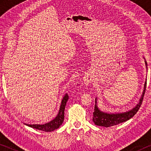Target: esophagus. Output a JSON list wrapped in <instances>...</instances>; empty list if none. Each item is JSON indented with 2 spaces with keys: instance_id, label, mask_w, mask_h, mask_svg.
I'll list each match as a JSON object with an SVG mask.
<instances>
[{
  "instance_id": "obj_1",
  "label": "esophagus",
  "mask_w": 151,
  "mask_h": 151,
  "mask_svg": "<svg viewBox=\"0 0 151 151\" xmlns=\"http://www.w3.org/2000/svg\"><path fill=\"white\" fill-rule=\"evenodd\" d=\"M94 79L91 77V76H86V77L85 78V79H84V82H85V84L86 85H88L89 83H91L93 81Z\"/></svg>"
}]
</instances>
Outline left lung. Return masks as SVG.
<instances>
[{
    "mask_svg": "<svg viewBox=\"0 0 151 151\" xmlns=\"http://www.w3.org/2000/svg\"><path fill=\"white\" fill-rule=\"evenodd\" d=\"M146 66H147V63L146 60H145ZM147 86V81L145 82V86H144V91L142 94L141 98L140 99V101L139 104L129 112H123V113H116V114H109L106 113V112H103L101 111L99 109L98 106L96 105V99L95 101V105H94V109L93 112V121L94 122V124L98 126H102L105 127H109L112 126H114V125L119 124L121 122H123L128 121L130 119H131L132 116H134L135 114L137 113L139 111L140 106H141L143 98H144V95L145 93V90H146Z\"/></svg>",
    "mask_w": 151,
    "mask_h": 151,
    "instance_id": "8db88e82",
    "label": "left lung"
}]
</instances>
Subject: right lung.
I'll use <instances>...</instances> for the list:
<instances>
[{"instance_id": "right-lung-1", "label": "right lung", "mask_w": 151, "mask_h": 151, "mask_svg": "<svg viewBox=\"0 0 151 151\" xmlns=\"http://www.w3.org/2000/svg\"><path fill=\"white\" fill-rule=\"evenodd\" d=\"M68 99V95L67 94H65V96L63 97L62 102H61V104L60 106L59 111L57 116L55 117L52 121L50 122L46 123L45 124H25L27 126L30 127L34 128V129L40 130V131H43L45 132H51L54 130L58 129L61 124H63L64 119H65V106Z\"/></svg>"}]
</instances>
